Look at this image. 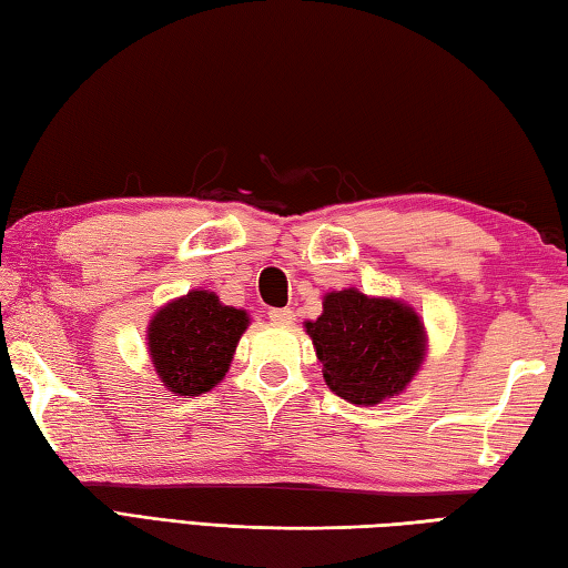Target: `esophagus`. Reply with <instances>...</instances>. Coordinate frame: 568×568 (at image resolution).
I'll use <instances>...</instances> for the list:
<instances>
[{
    "mask_svg": "<svg viewBox=\"0 0 568 568\" xmlns=\"http://www.w3.org/2000/svg\"><path fill=\"white\" fill-rule=\"evenodd\" d=\"M268 317H271V322L273 325H281V327H287V325H293V320H295V313L291 307H277V310H271L268 313Z\"/></svg>",
    "mask_w": 568,
    "mask_h": 568,
    "instance_id": "34e87169",
    "label": "esophagus"
}]
</instances>
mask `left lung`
<instances>
[{"mask_svg":"<svg viewBox=\"0 0 568 568\" xmlns=\"http://www.w3.org/2000/svg\"><path fill=\"white\" fill-rule=\"evenodd\" d=\"M325 384L354 406H376L406 392L428 354L424 320L396 297L357 287L329 291L322 315L305 322Z\"/></svg>","mask_w":568,"mask_h":568,"instance_id":"8db88e82","label":"left lung"}]
</instances>
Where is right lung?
<instances>
[{
	"label": "right lung",
	"mask_w": 568,
	"mask_h": 568,
	"mask_svg": "<svg viewBox=\"0 0 568 568\" xmlns=\"http://www.w3.org/2000/svg\"><path fill=\"white\" fill-rule=\"evenodd\" d=\"M246 310L224 305L216 293L189 291L152 315L148 352L164 388L192 398L224 382L239 339L248 329Z\"/></svg>",
	"instance_id": "1"
}]
</instances>
